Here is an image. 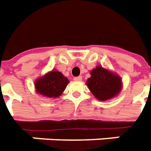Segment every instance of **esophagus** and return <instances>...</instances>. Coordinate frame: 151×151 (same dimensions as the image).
I'll return each instance as SVG.
<instances>
[{
    "instance_id": "1",
    "label": "esophagus",
    "mask_w": 151,
    "mask_h": 151,
    "mask_svg": "<svg viewBox=\"0 0 151 151\" xmlns=\"http://www.w3.org/2000/svg\"><path fill=\"white\" fill-rule=\"evenodd\" d=\"M82 76H78V77H75L74 80L75 81H77V82H80V81H82Z\"/></svg>"
}]
</instances>
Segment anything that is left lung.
<instances>
[{
    "mask_svg": "<svg viewBox=\"0 0 151 151\" xmlns=\"http://www.w3.org/2000/svg\"><path fill=\"white\" fill-rule=\"evenodd\" d=\"M86 84L98 100L106 101L114 98L122 91V78L109 69L97 66L91 71Z\"/></svg>",
    "mask_w": 151,
    "mask_h": 151,
    "instance_id": "left-lung-1",
    "label": "left lung"
}]
</instances>
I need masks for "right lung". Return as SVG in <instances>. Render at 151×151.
Returning a JSON list of instances; mask_svg holds the SVG:
<instances>
[{"instance_id": "add662e5", "label": "right lung", "mask_w": 151, "mask_h": 151, "mask_svg": "<svg viewBox=\"0 0 151 151\" xmlns=\"http://www.w3.org/2000/svg\"><path fill=\"white\" fill-rule=\"evenodd\" d=\"M69 83L68 79L61 72L52 69L35 80L34 86L37 94L50 99L58 98Z\"/></svg>"}]
</instances>
